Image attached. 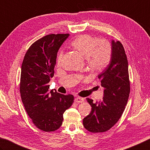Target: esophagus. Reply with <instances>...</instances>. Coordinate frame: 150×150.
<instances>
[{
  "label": "esophagus",
  "mask_w": 150,
  "mask_h": 150,
  "mask_svg": "<svg viewBox=\"0 0 150 150\" xmlns=\"http://www.w3.org/2000/svg\"><path fill=\"white\" fill-rule=\"evenodd\" d=\"M74 101L76 102V103H82L84 101V98L78 97H76L75 98Z\"/></svg>",
  "instance_id": "obj_1"
}]
</instances>
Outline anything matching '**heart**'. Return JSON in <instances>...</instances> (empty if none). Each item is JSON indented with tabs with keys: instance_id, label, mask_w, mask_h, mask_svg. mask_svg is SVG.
<instances>
[{
	"instance_id": "obj_1",
	"label": "heart",
	"mask_w": 150,
	"mask_h": 150,
	"mask_svg": "<svg viewBox=\"0 0 150 150\" xmlns=\"http://www.w3.org/2000/svg\"><path fill=\"white\" fill-rule=\"evenodd\" d=\"M71 46L85 57L87 67L93 72L103 71L108 65L112 58L111 44L106 40H98L97 38L85 34L78 36L71 42ZM63 53L57 57V64H61Z\"/></svg>"
}]
</instances>
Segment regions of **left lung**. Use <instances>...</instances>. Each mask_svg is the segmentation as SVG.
<instances>
[{
  "instance_id": "1",
  "label": "left lung",
  "mask_w": 150,
  "mask_h": 150,
  "mask_svg": "<svg viewBox=\"0 0 150 150\" xmlns=\"http://www.w3.org/2000/svg\"><path fill=\"white\" fill-rule=\"evenodd\" d=\"M112 58L104 71L98 76L104 88L103 100L93 103L87 98L92 110L83 118V124L91 132H104L111 129L125 110L130 93L128 61L120 41L112 42Z\"/></svg>"
}]
</instances>
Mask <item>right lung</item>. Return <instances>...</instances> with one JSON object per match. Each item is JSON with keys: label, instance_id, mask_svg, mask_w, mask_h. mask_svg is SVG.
I'll list each match as a JSON object with an SVG mask.
<instances>
[{"label": "right lung", "instance_id": "obj_1", "mask_svg": "<svg viewBox=\"0 0 150 150\" xmlns=\"http://www.w3.org/2000/svg\"><path fill=\"white\" fill-rule=\"evenodd\" d=\"M69 34H51L34 42L21 65L20 94L27 114L36 127L44 132L57 130L63 114L74 103L72 95L49 91L54 76L57 52Z\"/></svg>", "mask_w": 150, "mask_h": 150}]
</instances>
